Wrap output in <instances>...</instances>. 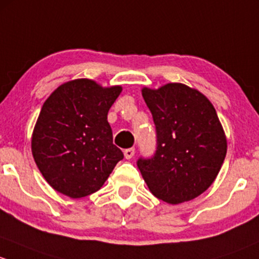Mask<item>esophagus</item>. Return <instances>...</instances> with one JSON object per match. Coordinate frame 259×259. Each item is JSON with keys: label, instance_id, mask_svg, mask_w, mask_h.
Returning <instances> with one entry per match:
<instances>
[{"label": "esophagus", "instance_id": "obj_1", "mask_svg": "<svg viewBox=\"0 0 259 259\" xmlns=\"http://www.w3.org/2000/svg\"><path fill=\"white\" fill-rule=\"evenodd\" d=\"M135 148H127V149H124V157H126V159H131L132 158L133 156H135Z\"/></svg>", "mask_w": 259, "mask_h": 259}]
</instances>
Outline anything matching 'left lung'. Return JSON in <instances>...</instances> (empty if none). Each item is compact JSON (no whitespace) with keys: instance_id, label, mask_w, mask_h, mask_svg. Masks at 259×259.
Wrapping results in <instances>:
<instances>
[{"instance_id":"8db88e82","label":"left lung","mask_w":259,"mask_h":259,"mask_svg":"<svg viewBox=\"0 0 259 259\" xmlns=\"http://www.w3.org/2000/svg\"><path fill=\"white\" fill-rule=\"evenodd\" d=\"M143 100L156 126L157 148L137 167L153 196L170 204L191 201L217 177L227 140L217 112L199 91L182 83L145 87Z\"/></svg>"}]
</instances>
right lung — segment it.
Returning <instances> with one entry per match:
<instances>
[{
	"label": "right lung",
	"instance_id": "add662e5",
	"mask_svg": "<svg viewBox=\"0 0 259 259\" xmlns=\"http://www.w3.org/2000/svg\"><path fill=\"white\" fill-rule=\"evenodd\" d=\"M121 86L92 79L66 82L42 106L32 135V154L45 180L71 198L95 193L123 153L113 145L107 114Z\"/></svg>",
	"mask_w": 259,
	"mask_h": 259
}]
</instances>
